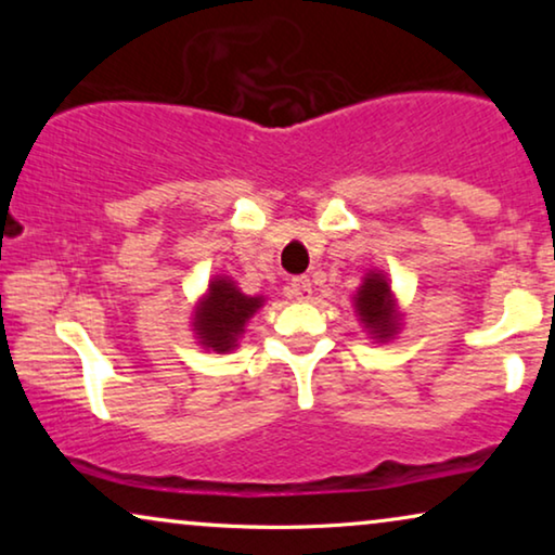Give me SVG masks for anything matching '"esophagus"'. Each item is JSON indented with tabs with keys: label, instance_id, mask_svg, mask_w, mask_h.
Returning <instances> with one entry per match:
<instances>
[{
	"label": "esophagus",
	"instance_id": "1",
	"mask_svg": "<svg viewBox=\"0 0 555 555\" xmlns=\"http://www.w3.org/2000/svg\"><path fill=\"white\" fill-rule=\"evenodd\" d=\"M287 298H295V300H308L310 293H313V283H310L308 278H293L291 283L285 287Z\"/></svg>",
	"mask_w": 555,
	"mask_h": 555
}]
</instances>
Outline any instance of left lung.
Segmentation results:
<instances>
[{"mask_svg": "<svg viewBox=\"0 0 555 555\" xmlns=\"http://www.w3.org/2000/svg\"><path fill=\"white\" fill-rule=\"evenodd\" d=\"M353 313L361 328L376 344H389L399 336L404 325V310L399 306L397 293L391 291V280L384 270L371 268L361 278V285L353 295Z\"/></svg>", "mask_w": 555, "mask_h": 555, "instance_id": "obj_1", "label": "left lung"}]
</instances>
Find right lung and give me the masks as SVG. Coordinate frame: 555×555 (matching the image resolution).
Wrapping results in <instances>:
<instances>
[{"label":"right lung","mask_w":555,"mask_h":555,"mask_svg":"<svg viewBox=\"0 0 555 555\" xmlns=\"http://www.w3.org/2000/svg\"><path fill=\"white\" fill-rule=\"evenodd\" d=\"M264 295H245L230 275H215L192 310V333L204 351L230 353L240 346L245 328Z\"/></svg>","instance_id":"1"}]
</instances>
